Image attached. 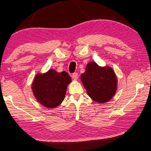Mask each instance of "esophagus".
<instances>
[{
  "mask_svg": "<svg viewBox=\"0 0 151 151\" xmlns=\"http://www.w3.org/2000/svg\"><path fill=\"white\" fill-rule=\"evenodd\" d=\"M71 77H72V78H73V80H78V73H76V72H75V73H72Z\"/></svg>",
  "mask_w": 151,
  "mask_h": 151,
  "instance_id": "esophagus-1",
  "label": "esophagus"
}]
</instances>
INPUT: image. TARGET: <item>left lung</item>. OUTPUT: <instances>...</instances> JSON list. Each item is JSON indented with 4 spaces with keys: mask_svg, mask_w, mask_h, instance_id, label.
Wrapping results in <instances>:
<instances>
[{
    "mask_svg": "<svg viewBox=\"0 0 151 151\" xmlns=\"http://www.w3.org/2000/svg\"><path fill=\"white\" fill-rule=\"evenodd\" d=\"M80 78L88 95L96 102L108 101L116 91V77L109 67H101L97 63H89Z\"/></svg>",
    "mask_w": 151,
    "mask_h": 151,
    "instance_id": "8db88e82",
    "label": "left lung"
}]
</instances>
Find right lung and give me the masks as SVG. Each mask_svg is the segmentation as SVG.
<instances>
[{"mask_svg": "<svg viewBox=\"0 0 151 151\" xmlns=\"http://www.w3.org/2000/svg\"><path fill=\"white\" fill-rule=\"evenodd\" d=\"M71 78L65 71L58 73L50 69L43 75L37 74L32 83V91L37 100L47 108L59 106L65 98Z\"/></svg>", "mask_w": 151, "mask_h": 151, "instance_id": "add662e5", "label": "right lung"}]
</instances>
